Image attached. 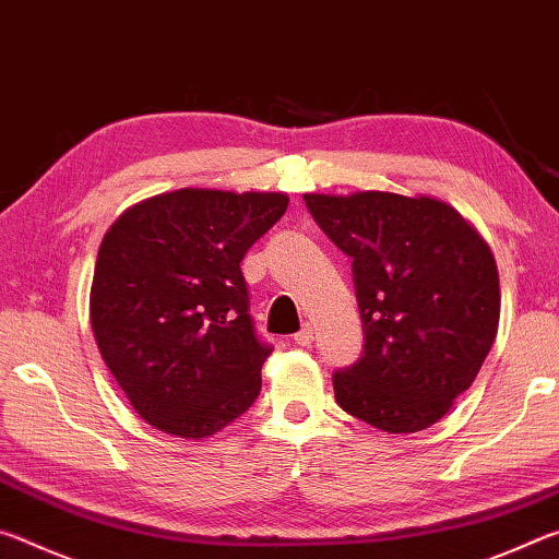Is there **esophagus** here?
<instances>
[{
	"instance_id": "1",
	"label": "esophagus",
	"mask_w": 559,
	"mask_h": 559,
	"mask_svg": "<svg viewBox=\"0 0 559 559\" xmlns=\"http://www.w3.org/2000/svg\"><path fill=\"white\" fill-rule=\"evenodd\" d=\"M313 335H316L313 323H306L296 335H293V340H296V345H310L313 343Z\"/></svg>"
}]
</instances>
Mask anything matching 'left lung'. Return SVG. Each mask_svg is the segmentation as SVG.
Wrapping results in <instances>:
<instances>
[{
    "mask_svg": "<svg viewBox=\"0 0 559 559\" xmlns=\"http://www.w3.org/2000/svg\"><path fill=\"white\" fill-rule=\"evenodd\" d=\"M353 259L365 353L335 372V400L386 433L429 429L476 380L498 333L500 286L488 241L429 194L365 189L302 194Z\"/></svg>",
    "mask_w": 559,
    "mask_h": 559,
    "instance_id": "1",
    "label": "left lung"
}]
</instances>
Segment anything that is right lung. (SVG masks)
<instances>
[{"mask_svg":"<svg viewBox=\"0 0 559 559\" xmlns=\"http://www.w3.org/2000/svg\"><path fill=\"white\" fill-rule=\"evenodd\" d=\"M288 206L283 192L185 187L110 224L91 283V328L150 427L206 439L249 409L271 355L253 333L241 259Z\"/></svg>","mask_w":559,"mask_h":559,"instance_id":"1","label":"right lung"}]
</instances>
